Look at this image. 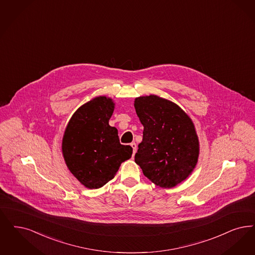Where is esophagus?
I'll list each match as a JSON object with an SVG mask.
<instances>
[{
    "label": "esophagus",
    "instance_id": "1",
    "mask_svg": "<svg viewBox=\"0 0 255 255\" xmlns=\"http://www.w3.org/2000/svg\"><path fill=\"white\" fill-rule=\"evenodd\" d=\"M131 147L132 148V155L136 152V144L134 142L131 143Z\"/></svg>",
    "mask_w": 255,
    "mask_h": 255
}]
</instances>
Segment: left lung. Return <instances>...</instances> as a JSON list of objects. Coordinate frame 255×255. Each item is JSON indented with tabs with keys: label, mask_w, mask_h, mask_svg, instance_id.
Segmentation results:
<instances>
[{
	"label": "left lung",
	"mask_w": 255,
	"mask_h": 255,
	"mask_svg": "<svg viewBox=\"0 0 255 255\" xmlns=\"http://www.w3.org/2000/svg\"><path fill=\"white\" fill-rule=\"evenodd\" d=\"M143 138L134 161L144 175L161 188H173L195 168L199 141L190 117L175 103L155 95L134 100Z\"/></svg>",
	"instance_id": "1"
}]
</instances>
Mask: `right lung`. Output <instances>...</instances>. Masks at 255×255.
I'll return each instance as SVG.
<instances>
[{
    "label": "right lung",
    "mask_w": 255,
    "mask_h": 255,
    "mask_svg": "<svg viewBox=\"0 0 255 255\" xmlns=\"http://www.w3.org/2000/svg\"><path fill=\"white\" fill-rule=\"evenodd\" d=\"M114 108L110 98L93 99L74 113L63 134L65 163L88 189H99L110 181L121 164L132 156V147L121 144L117 128L109 125Z\"/></svg>",
    "instance_id": "obj_1"
}]
</instances>
